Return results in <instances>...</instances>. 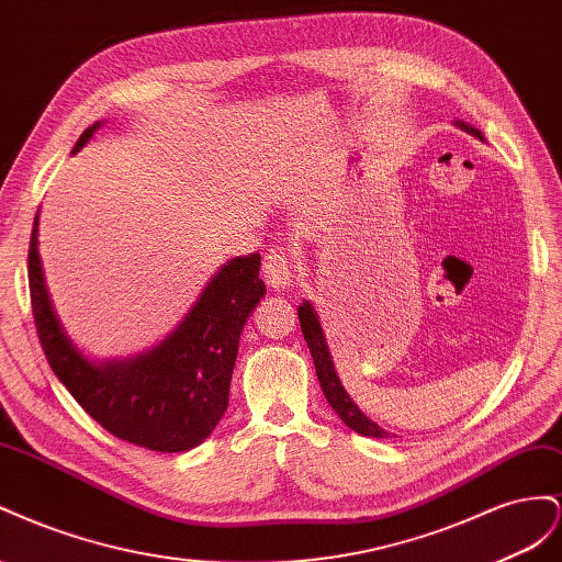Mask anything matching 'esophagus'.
I'll list each match as a JSON object with an SVG mask.
<instances>
[{
  "mask_svg": "<svg viewBox=\"0 0 562 562\" xmlns=\"http://www.w3.org/2000/svg\"><path fill=\"white\" fill-rule=\"evenodd\" d=\"M263 280L272 290H286L294 282V266L282 249H270L263 259Z\"/></svg>",
  "mask_w": 562,
  "mask_h": 562,
  "instance_id": "esophagus-1",
  "label": "esophagus"
}]
</instances>
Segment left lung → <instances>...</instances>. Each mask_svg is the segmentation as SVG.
<instances>
[{
    "instance_id": "1",
    "label": "left lung",
    "mask_w": 562,
    "mask_h": 562,
    "mask_svg": "<svg viewBox=\"0 0 562 562\" xmlns=\"http://www.w3.org/2000/svg\"><path fill=\"white\" fill-rule=\"evenodd\" d=\"M454 126H457V130L467 132V134L475 136L477 140L485 143L483 132L475 130V126H471L469 122L454 120ZM299 323H301L303 339H306L308 350H311V356H313V362H315V374L319 379V389H323V393L327 397V403L331 405V409L339 414V419L348 428L360 432V436H367V438H389L391 432L383 430L379 424H374L370 416H367L356 403H352V397L346 393L339 374H336V367H334V360H331V352H329V346H327V339H325L323 325H319L317 311H315V306H313L311 301H303L301 306H299Z\"/></svg>"
}]
</instances>
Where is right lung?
I'll return each instance as SVG.
<instances>
[{
	"label": "right lung",
	"mask_w": 562,
	"mask_h": 562,
	"mask_svg": "<svg viewBox=\"0 0 562 562\" xmlns=\"http://www.w3.org/2000/svg\"><path fill=\"white\" fill-rule=\"evenodd\" d=\"M103 122L75 143L82 150ZM40 212L32 226L27 278L44 356L82 409L112 436L153 452H186L210 438L228 409L239 334L266 294L261 256H237L206 282L169 336L130 358L95 362L63 327L40 256Z\"/></svg>",
	"instance_id": "add662e5"
}]
</instances>
